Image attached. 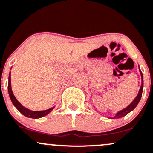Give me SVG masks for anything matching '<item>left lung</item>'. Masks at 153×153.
Segmentation results:
<instances>
[{
  "instance_id": "8db88e82",
  "label": "left lung",
  "mask_w": 153,
  "mask_h": 153,
  "mask_svg": "<svg viewBox=\"0 0 153 153\" xmlns=\"http://www.w3.org/2000/svg\"><path fill=\"white\" fill-rule=\"evenodd\" d=\"M140 73H141V85L137 96H136V98L133 100V102H132L128 106V107H126L125 109H123V110L120 111H119L118 113H117V114H116L114 117H112V119H119V118H122V117H125V116H126L128 113H130V112L132 111L136 107V105H137L138 103L139 102V101H140L141 100V95H142L143 86H144V82H143V74L142 72H141V70H140Z\"/></svg>"
}]
</instances>
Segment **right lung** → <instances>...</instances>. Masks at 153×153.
Returning a JSON list of instances; mask_svg holds the SVG:
<instances>
[{"label":"right lung","mask_w":153,"mask_h":153,"mask_svg":"<svg viewBox=\"0 0 153 153\" xmlns=\"http://www.w3.org/2000/svg\"><path fill=\"white\" fill-rule=\"evenodd\" d=\"M8 91H9V97H10L11 100H12L13 105L16 107V108L25 117H29V118H33V119H39L41 118V117H45V116L48 115L50 112H51L53 111V109L54 108V107L48 109V110L45 111H30L29 109L23 107L20 102L17 101V100L16 99V97H14V94L12 92V86H11V72L9 73V83H8Z\"/></svg>","instance_id":"obj_1"}]
</instances>
